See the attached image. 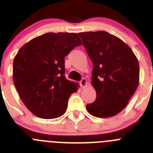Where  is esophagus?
<instances>
[{"label":"esophagus","mask_w":153,"mask_h":153,"mask_svg":"<svg viewBox=\"0 0 153 153\" xmlns=\"http://www.w3.org/2000/svg\"><path fill=\"white\" fill-rule=\"evenodd\" d=\"M87 84V80L85 79V78H82V80H81V82H80V85L83 88V87H85V85H86Z\"/></svg>","instance_id":"esophagus-1"}]
</instances>
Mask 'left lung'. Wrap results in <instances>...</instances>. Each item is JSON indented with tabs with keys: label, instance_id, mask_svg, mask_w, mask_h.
Here are the masks:
<instances>
[{
	"label": "left lung",
	"instance_id": "left-lung-1",
	"mask_svg": "<svg viewBox=\"0 0 153 153\" xmlns=\"http://www.w3.org/2000/svg\"><path fill=\"white\" fill-rule=\"evenodd\" d=\"M94 65L91 84L96 91L94 102L86 105L91 114L110 117L127 105L140 79L137 57L125 42L105 32L79 33Z\"/></svg>",
	"mask_w": 153,
	"mask_h": 153
}]
</instances>
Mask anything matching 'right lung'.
Wrapping results in <instances>:
<instances>
[{
    "label": "right lung",
    "instance_id": "1",
    "mask_svg": "<svg viewBox=\"0 0 153 153\" xmlns=\"http://www.w3.org/2000/svg\"><path fill=\"white\" fill-rule=\"evenodd\" d=\"M82 44L75 33H47L18 51L13 60V82L23 104L34 115L53 119L66 111L78 84L65 76L64 58Z\"/></svg>",
    "mask_w": 153,
    "mask_h": 153
}]
</instances>
